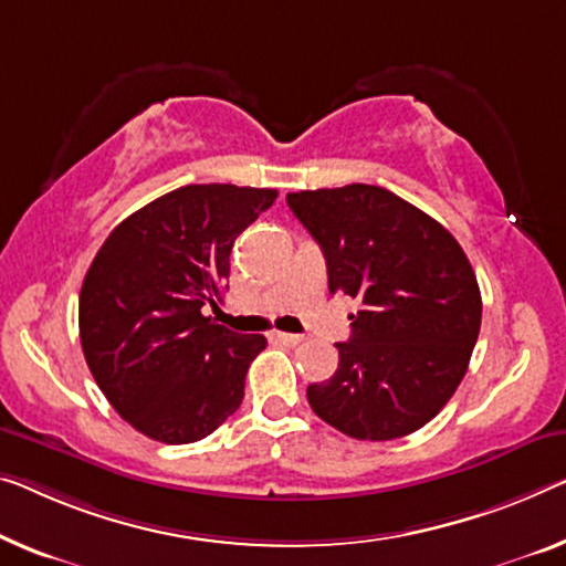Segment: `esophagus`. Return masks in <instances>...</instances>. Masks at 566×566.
Here are the masks:
<instances>
[{
  "instance_id": "obj_1",
  "label": "esophagus",
  "mask_w": 566,
  "mask_h": 566,
  "mask_svg": "<svg viewBox=\"0 0 566 566\" xmlns=\"http://www.w3.org/2000/svg\"><path fill=\"white\" fill-rule=\"evenodd\" d=\"M272 340L284 343V345H300L305 340V335H294V333H282V331H272Z\"/></svg>"
}]
</instances>
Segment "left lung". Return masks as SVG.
<instances>
[{"mask_svg": "<svg viewBox=\"0 0 566 566\" xmlns=\"http://www.w3.org/2000/svg\"><path fill=\"white\" fill-rule=\"evenodd\" d=\"M286 206L319 243L331 294L358 297L335 374L312 384L315 415L353 440L417 432L452 399L480 333L475 272L454 235L391 190H300Z\"/></svg>", "mask_w": 566, "mask_h": 566, "instance_id": "1", "label": "left lung"}]
</instances>
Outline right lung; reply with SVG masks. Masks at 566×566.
Returning a JSON list of instances; mask_svg holds the SVG:
<instances>
[{"label":"right lung","mask_w":566,"mask_h":566,"mask_svg":"<svg viewBox=\"0 0 566 566\" xmlns=\"http://www.w3.org/2000/svg\"><path fill=\"white\" fill-rule=\"evenodd\" d=\"M274 200L272 188L185 185L124 218L91 261L83 356L108 403L149 440L198 442L241 407L266 337L233 333L202 310H218L233 241Z\"/></svg>","instance_id":"1"}]
</instances>
